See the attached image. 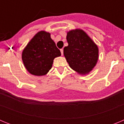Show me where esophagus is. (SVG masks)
I'll list each match as a JSON object with an SVG mask.
<instances>
[{
  "label": "esophagus",
  "mask_w": 124,
  "mask_h": 124,
  "mask_svg": "<svg viewBox=\"0 0 124 124\" xmlns=\"http://www.w3.org/2000/svg\"><path fill=\"white\" fill-rule=\"evenodd\" d=\"M60 51H61V55H63V49H61V50H60Z\"/></svg>",
  "instance_id": "34e87169"
}]
</instances>
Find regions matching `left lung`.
<instances>
[{"label": "left lung", "instance_id": "8db88e82", "mask_svg": "<svg viewBox=\"0 0 124 124\" xmlns=\"http://www.w3.org/2000/svg\"><path fill=\"white\" fill-rule=\"evenodd\" d=\"M68 46L63 50L70 68L82 75L89 74L95 67L99 58V48L94 41L81 29L67 32Z\"/></svg>", "mask_w": 124, "mask_h": 124}]
</instances>
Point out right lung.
Returning <instances> with one entry per match:
<instances>
[{
	"instance_id": "add662e5",
	"label": "right lung",
	"mask_w": 124,
	"mask_h": 124,
	"mask_svg": "<svg viewBox=\"0 0 124 124\" xmlns=\"http://www.w3.org/2000/svg\"><path fill=\"white\" fill-rule=\"evenodd\" d=\"M61 56L50 33L38 31L25 47L22 54L24 66L34 76H44L52 68L53 60Z\"/></svg>"
}]
</instances>
